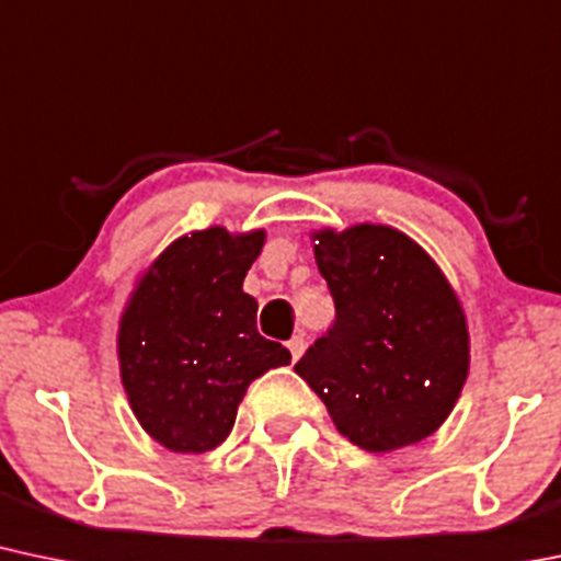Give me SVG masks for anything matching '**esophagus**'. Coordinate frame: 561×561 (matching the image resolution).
<instances>
[{"instance_id":"esophagus-1","label":"esophagus","mask_w":561,"mask_h":561,"mask_svg":"<svg viewBox=\"0 0 561 561\" xmlns=\"http://www.w3.org/2000/svg\"><path fill=\"white\" fill-rule=\"evenodd\" d=\"M287 348H290L293 362H298V359H300V354H304V351H306V341H304V335H295L293 341H287Z\"/></svg>"}]
</instances>
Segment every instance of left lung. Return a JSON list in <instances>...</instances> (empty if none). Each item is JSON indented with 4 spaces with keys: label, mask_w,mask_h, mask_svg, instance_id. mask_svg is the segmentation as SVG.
Returning <instances> with one entry per match:
<instances>
[{
    "label": "left lung",
    "mask_w": 561,
    "mask_h": 561,
    "mask_svg": "<svg viewBox=\"0 0 561 561\" xmlns=\"http://www.w3.org/2000/svg\"><path fill=\"white\" fill-rule=\"evenodd\" d=\"M335 322L295 365L335 428L367 453L415 445L469 378V324L434 257L380 224L313 231Z\"/></svg>",
    "instance_id": "1"
}]
</instances>
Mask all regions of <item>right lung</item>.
<instances>
[{"label": "right lung", "mask_w": 561, "mask_h": 561, "mask_svg": "<svg viewBox=\"0 0 561 561\" xmlns=\"http://www.w3.org/2000/svg\"><path fill=\"white\" fill-rule=\"evenodd\" d=\"M263 242V229L191 231L127 300L116 335L122 386L146 434L172 453L218 447L252 380L290 365V351L257 332V304L242 290Z\"/></svg>", "instance_id": "add662e5"}]
</instances>
